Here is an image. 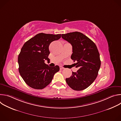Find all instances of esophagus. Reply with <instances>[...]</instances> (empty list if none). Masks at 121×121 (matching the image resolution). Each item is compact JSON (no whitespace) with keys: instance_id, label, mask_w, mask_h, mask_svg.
I'll return each instance as SVG.
<instances>
[{"instance_id":"obj_1","label":"esophagus","mask_w":121,"mask_h":121,"mask_svg":"<svg viewBox=\"0 0 121 121\" xmlns=\"http://www.w3.org/2000/svg\"><path fill=\"white\" fill-rule=\"evenodd\" d=\"M64 69V67H63V66H60V69L62 70V69Z\"/></svg>"}]
</instances>
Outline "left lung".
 I'll return each instance as SVG.
<instances>
[{"label":"left lung","mask_w":121,"mask_h":121,"mask_svg":"<svg viewBox=\"0 0 121 121\" xmlns=\"http://www.w3.org/2000/svg\"><path fill=\"white\" fill-rule=\"evenodd\" d=\"M62 38L72 46L71 58L78 70L65 79L68 85L75 91L86 89L96 78L100 66L99 54L95 43L83 33L75 31L62 34Z\"/></svg>","instance_id":"8db88e82"}]
</instances>
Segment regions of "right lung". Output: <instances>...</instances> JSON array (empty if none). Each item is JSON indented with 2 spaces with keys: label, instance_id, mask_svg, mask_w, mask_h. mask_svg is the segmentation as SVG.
Returning a JSON list of instances; mask_svg holds the SVG:
<instances>
[{
  "label": "right lung",
  "instance_id": "obj_1",
  "mask_svg": "<svg viewBox=\"0 0 121 121\" xmlns=\"http://www.w3.org/2000/svg\"><path fill=\"white\" fill-rule=\"evenodd\" d=\"M61 38V34L38 33L23 45L18 56L19 71L25 82L30 87L41 90L48 85L59 67H50L44 63L47 61L50 44Z\"/></svg>",
  "mask_w": 121,
  "mask_h": 121
}]
</instances>
